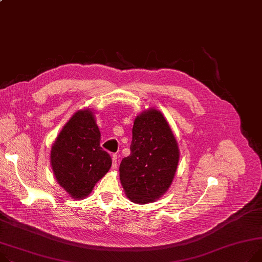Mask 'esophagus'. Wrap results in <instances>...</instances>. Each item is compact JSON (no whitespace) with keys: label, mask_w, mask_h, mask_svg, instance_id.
Segmentation results:
<instances>
[{"label":"esophagus","mask_w":262,"mask_h":262,"mask_svg":"<svg viewBox=\"0 0 262 262\" xmlns=\"http://www.w3.org/2000/svg\"><path fill=\"white\" fill-rule=\"evenodd\" d=\"M118 158H119V157H118V155L117 154H114L113 155V165H112V167L113 168H116L117 167V162H118Z\"/></svg>","instance_id":"esophagus-1"}]
</instances>
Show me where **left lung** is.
<instances>
[{
	"mask_svg": "<svg viewBox=\"0 0 262 262\" xmlns=\"http://www.w3.org/2000/svg\"><path fill=\"white\" fill-rule=\"evenodd\" d=\"M180 158L178 142L163 114L148 108L134 121L130 155L122 159L120 181L134 203L147 204L166 193Z\"/></svg>",
	"mask_w": 262,
	"mask_h": 262,
	"instance_id": "8db88e82",
	"label": "left lung"
}]
</instances>
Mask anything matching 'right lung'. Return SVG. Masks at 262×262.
Returning <instances> with one entry per match:
<instances>
[{
	"label": "right lung",
	"mask_w": 262,
	"mask_h": 262,
	"mask_svg": "<svg viewBox=\"0 0 262 262\" xmlns=\"http://www.w3.org/2000/svg\"><path fill=\"white\" fill-rule=\"evenodd\" d=\"M100 140L93 110L84 108L67 121L51 146L56 180L76 200L89 196L112 166L111 156L100 146Z\"/></svg>",
	"instance_id": "1"
}]
</instances>
